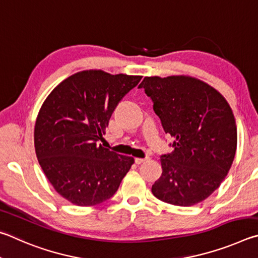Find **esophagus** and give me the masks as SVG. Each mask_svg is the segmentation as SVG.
<instances>
[{"mask_svg":"<svg viewBox=\"0 0 258 258\" xmlns=\"http://www.w3.org/2000/svg\"><path fill=\"white\" fill-rule=\"evenodd\" d=\"M147 160H148V157H145V159H141V157H136V159H135V162H136L137 164H142V163H144V162L147 161Z\"/></svg>","mask_w":258,"mask_h":258,"instance_id":"esophagus-1","label":"esophagus"}]
</instances>
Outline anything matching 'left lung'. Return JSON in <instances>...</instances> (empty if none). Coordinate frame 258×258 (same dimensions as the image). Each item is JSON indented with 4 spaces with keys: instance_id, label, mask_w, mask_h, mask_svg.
Wrapping results in <instances>:
<instances>
[{
    "instance_id": "obj_1",
    "label": "left lung",
    "mask_w": 258,
    "mask_h": 258,
    "mask_svg": "<svg viewBox=\"0 0 258 258\" xmlns=\"http://www.w3.org/2000/svg\"><path fill=\"white\" fill-rule=\"evenodd\" d=\"M144 88L153 101L173 151L161 156L162 175L152 186L160 201L191 206L218 189L237 150V125L229 103L209 84L189 76L145 77Z\"/></svg>"
}]
</instances>
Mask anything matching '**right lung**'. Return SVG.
Returning <instances> with one entry per match:
<instances>
[{
    "label": "right lung",
    "instance_id": "right-lung-1",
    "mask_svg": "<svg viewBox=\"0 0 258 258\" xmlns=\"http://www.w3.org/2000/svg\"><path fill=\"white\" fill-rule=\"evenodd\" d=\"M142 76L85 70L68 77L45 99L35 123L36 156L53 188L78 206L114 195L134 164L98 142L119 102Z\"/></svg>",
    "mask_w": 258,
    "mask_h": 258
}]
</instances>
